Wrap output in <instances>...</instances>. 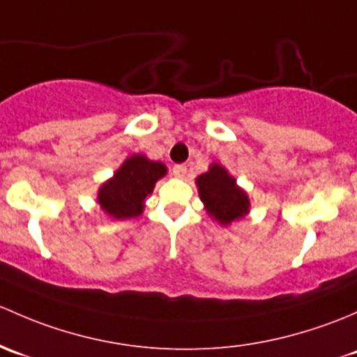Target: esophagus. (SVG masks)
Listing matches in <instances>:
<instances>
[{"label":"esophagus","mask_w":357,"mask_h":357,"mask_svg":"<svg viewBox=\"0 0 357 357\" xmlns=\"http://www.w3.org/2000/svg\"><path fill=\"white\" fill-rule=\"evenodd\" d=\"M174 175L177 178H185V175H187V167H185V165H175V167H174Z\"/></svg>","instance_id":"obj_1"}]
</instances>
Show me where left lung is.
Returning a JSON list of instances; mask_svg holds the SVG:
<instances>
[{
    "label": "left lung",
    "mask_w": 357,
    "mask_h": 357,
    "mask_svg": "<svg viewBox=\"0 0 357 357\" xmlns=\"http://www.w3.org/2000/svg\"><path fill=\"white\" fill-rule=\"evenodd\" d=\"M197 192L206 213L220 225L229 227L251 211V199L223 165L211 163L208 172L196 178Z\"/></svg>",
    "instance_id": "obj_1"
}]
</instances>
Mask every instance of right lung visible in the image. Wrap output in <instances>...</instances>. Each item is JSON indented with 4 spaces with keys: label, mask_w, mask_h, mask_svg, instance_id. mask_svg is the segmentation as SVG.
Returning a JSON list of instances; mask_svg holds the SVG:
<instances>
[{
    "label": "right lung",
    "mask_w": 357,
    "mask_h": 357,
    "mask_svg": "<svg viewBox=\"0 0 357 357\" xmlns=\"http://www.w3.org/2000/svg\"><path fill=\"white\" fill-rule=\"evenodd\" d=\"M167 172L161 161L149 160L146 154H130L98 189L99 208L112 220L137 218L144 211L146 197Z\"/></svg>",
    "instance_id": "obj_1"
}]
</instances>
